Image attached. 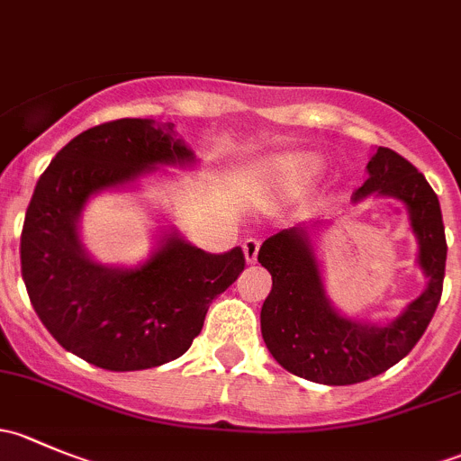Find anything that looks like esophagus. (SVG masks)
<instances>
[{"label":"esophagus","mask_w":461,"mask_h":461,"mask_svg":"<svg viewBox=\"0 0 461 461\" xmlns=\"http://www.w3.org/2000/svg\"><path fill=\"white\" fill-rule=\"evenodd\" d=\"M258 249H260V243H258L257 239H248V240H245V243H243L245 260H248V263H257Z\"/></svg>","instance_id":"1"}]
</instances>
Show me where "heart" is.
Listing matches in <instances>:
<instances>
[{"label":"heart","mask_w":461,"mask_h":461,"mask_svg":"<svg viewBox=\"0 0 461 461\" xmlns=\"http://www.w3.org/2000/svg\"><path fill=\"white\" fill-rule=\"evenodd\" d=\"M319 167L317 153H281L260 162L249 187L260 203H283L296 196L314 178Z\"/></svg>","instance_id":"1"}]
</instances>
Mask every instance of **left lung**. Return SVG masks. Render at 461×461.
Instances as JSON below:
<instances>
[{"mask_svg":"<svg viewBox=\"0 0 461 461\" xmlns=\"http://www.w3.org/2000/svg\"><path fill=\"white\" fill-rule=\"evenodd\" d=\"M366 171L368 180L352 203L376 196L406 207L426 287L397 317L381 323L350 319L334 308L325 290L317 239L328 222H303L265 240L258 263L272 274V290L260 310L263 341L287 373L314 384L350 385L393 368L420 341L441 299L448 248L437 194L393 149H376Z\"/></svg>","mask_w":461,"mask_h":461,"instance_id":"obj_1","label":"left lung"}]
</instances>
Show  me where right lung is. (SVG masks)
Returning a JSON list of instances; mask_svg holds the SVG:
<instances>
[{
    "label": "right lung",
    "mask_w": 461,
    "mask_h": 461,
    "mask_svg": "<svg viewBox=\"0 0 461 461\" xmlns=\"http://www.w3.org/2000/svg\"><path fill=\"white\" fill-rule=\"evenodd\" d=\"M174 127L122 118L86 129L50 160L26 209L20 252L32 308L64 350L97 368L129 373L183 357L209 303L245 269L240 248L207 254L176 227H162L138 265L100 263L82 243L93 196L198 165Z\"/></svg>",
    "instance_id": "obj_1"
}]
</instances>
